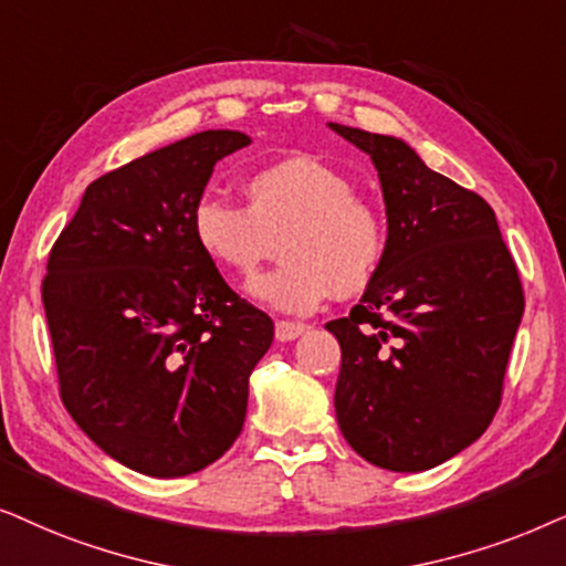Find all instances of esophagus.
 I'll return each instance as SVG.
<instances>
[{
	"label": "esophagus",
	"mask_w": 566,
	"mask_h": 566,
	"mask_svg": "<svg viewBox=\"0 0 566 566\" xmlns=\"http://www.w3.org/2000/svg\"><path fill=\"white\" fill-rule=\"evenodd\" d=\"M307 331L305 323H295V321H276V342H292V338L303 336Z\"/></svg>",
	"instance_id": "34e87169"
}]
</instances>
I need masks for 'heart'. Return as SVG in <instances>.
<instances>
[{
    "label": "heart",
    "mask_w": 566,
    "mask_h": 566,
    "mask_svg": "<svg viewBox=\"0 0 566 566\" xmlns=\"http://www.w3.org/2000/svg\"><path fill=\"white\" fill-rule=\"evenodd\" d=\"M243 193L245 207L201 199L191 230L201 253L238 279H251L282 243V266L251 284L259 303L311 313L331 292L354 297L375 282L388 248L386 220L342 172L290 157L251 172Z\"/></svg>",
    "instance_id": "obj_1"
}]
</instances>
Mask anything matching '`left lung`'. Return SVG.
I'll return each instance as SVG.
<instances>
[{"label": "left lung", "mask_w": 566, "mask_h": 566, "mask_svg": "<svg viewBox=\"0 0 566 566\" xmlns=\"http://www.w3.org/2000/svg\"><path fill=\"white\" fill-rule=\"evenodd\" d=\"M370 155L388 214L375 282L326 328L342 346L336 419L365 461L417 473L476 442L502 401L523 284L494 209L403 139L328 124Z\"/></svg>", "instance_id": "obj_1"}]
</instances>
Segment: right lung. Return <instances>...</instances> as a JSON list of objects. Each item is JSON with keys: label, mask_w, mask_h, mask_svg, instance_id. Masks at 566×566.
I'll return each instance as SVG.
<instances>
[{"label": "right lung", "mask_w": 566, "mask_h": 566, "mask_svg": "<svg viewBox=\"0 0 566 566\" xmlns=\"http://www.w3.org/2000/svg\"><path fill=\"white\" fill-rule=\"evenodd\" d=\"M248 145L209 129L105 172L49 253L41 292L62 401L145 476H188L228 453L274 338L191 230L217 160Z\"/></svg>", "instance_id": "obj_1"}]
</instances>
